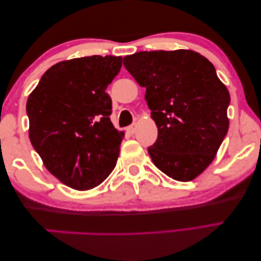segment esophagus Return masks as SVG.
Returning a JSON list of instances; mask_svg holds the SVG:
<instances>
[{"label": "esophagus", "instance_id": "obj_1", "mask_svg": "<svg viewBox=\"0 0 261 261\" xmlns=\"http://www.w3.org/2000/svg\"><path fill=\"white\" fill-rule=\"evenodd\" d=\"M127 132L129 134H134L135 132H136V123H132L130 126H128L127 127Z\"/></svg>", "mask_w": 261, "mask_h": 261}]
</instances>
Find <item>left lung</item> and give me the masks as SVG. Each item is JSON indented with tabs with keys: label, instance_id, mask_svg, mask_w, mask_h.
<instances>
[{
	"label": "left lung",
	"instance_id": "left-lung-1",
	"mask_svg": "<svg viewBox=\"0 0 261 261\" xmlns=\"http://www.w3.org/2000/svg\"><path fill=\"white\" fill-rule=\"evenodd\" d=\"M123 66L141 87L159 128L148 152L178 181L198 177L215 159L228 133L230 95L215 67L189 49L138 52Z\"/></svg>",
	"mask_w": 261,
	"mask_h": 261
}]
</instances>
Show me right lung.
<instances>
[{
  "mask_svg": "<svg viewBox=\"0 0 261 261\" xmlns=\"http://www.w3.org/2000/svg\"><path fill=\"white\" fill-rule=\"evenodd\" d=\"M121 61L112 55L61 61L29 96L32 146L47 170L71 189H93L117 164L123 132L110 121L112 100L105 90Z\"/></svg>",
  "mask_w": 261,
  "mask_h": 261,
  "instance_id": "right-lung-1",
  "label": "right lung"
}]
</instances>
